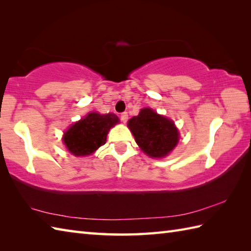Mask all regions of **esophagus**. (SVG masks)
<instances>
[{
  "label": "esophagus",
  "instance_id": "1",
  "mask_svg": "<svg viewBox=\"0 0 251 251\" xmlns=\"http://www.w3.org/2000/svg\"><path fill=\"white\" fill-rule=\"evenodd\" d=\"M127 120H128V114H127L126 112H124V113L121 114V121H122L123 123H126Z\"/></svg>",
  "mask_w": 251,
  "mask_h": 251
}]
</instances>
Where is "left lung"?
<instances>
[{
  "label": "left lung",
  "mask_w": 251,
  "mask_h": 251,
  "mask_svg": "<svg viewBox=\"0 0 251 251\" xmlns=\"http://www.w3.org/2000/svg\"><path fill=\"white\" fill-rule=\"evenodd\" d=\"M128 126L138 146L151 157L166 156L179 140L174 122L149 108L141 109L128 121Z\"/></svg>",
  "instance_id": "left-lung-1"
}]
</instances>
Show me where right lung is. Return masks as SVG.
<instances>
[{
    "mask_svg": "<svg viewBox=\"0 0 251 251\" xmlns=\"http://www.w3.org/2000/svg\"><path fill=\"white\" fill-rule=\"evenodd\" d=\"M120 122L113 113H89L69 128L63 136L68 150L75 156H85L103 146L109 129Z\"/></svg>",
    "mask_w": 251,
    "mask_h": 251,
    "instance_id": "right-lung-1",
    "label": "right lung"
}]
</instances>
